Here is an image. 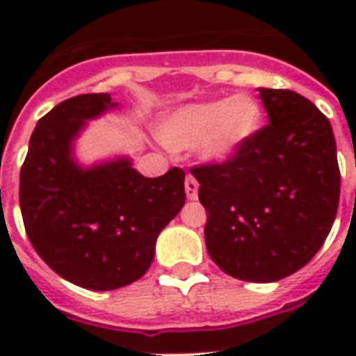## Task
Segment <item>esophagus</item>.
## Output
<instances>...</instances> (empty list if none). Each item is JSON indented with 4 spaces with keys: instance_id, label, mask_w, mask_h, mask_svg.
Segmentation results:
<instances>
[{
    "instance_id": "obj_1",
    "label": "esophagus",
    "mask_w": 356,
    "mask_h": 356,
    "mask_svg": "<svg viewBox=\"0 0 356 356\" xmlns=\"http://www.w3.org/2000/svg\"><path fill=\"white\" fill-rule=\"evenodd\" d=\"M184 190H186V197H188V200H197L200 183H197V181H195L192 175H186V181H184Z\"/></svg>"
}]
</instances>
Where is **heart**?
<instances>
[{"label":"heart","instance_id":"heart-1","mask_svg":"<svg viewBox=\"0 0 356 356\" xmlns=\"http://www.w3.org/2000/svg\"><path fill=\"white\" fill-rule=\"evenodd\" d=\"M262 116L259 99L238 94L175 108L161 122L159 134L172 149L197 145L207 162H225L257 134Z\"/></svg>","mask_w":356,"mask_h":356}]
</instances>
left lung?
<instances>
[{"instance_id":"8db88e82","label":"left lung","mask_w":356,"mask_h":356,"mask_svg":"<svg viewBox=\"0 0 356 356\" xmlns=\"http://www.w3.org/2000/svg\"><path fill=\"white\" fill-rule=\"evenodd\" d=\"M270 123L222 164L192 168L205 242L227 275L273 282L301 270L338 211L340 170L329 120L298 92L259 88Z\"/></svg>"}]
</instances>
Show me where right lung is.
<instances>
[{
  "label": "right lung",
  "instance_id": "1",
  "mask_svg": "<svg viewBox=\"0 0 356 356\" xmlns=\"http://www.w3.org/2000/svg\"><path fill=\"white\" fill-rule=\"evenodd\" d=\"M113 108L111 94L58 103L36 123L19 172V209L35 251L63 279L97 292L144 275L156 236L186 200L181 168L149 179L129 156L77 162L74 144L88 120Z\"/></svg>",
  "mask_w": 356,
  "mask_h": 356
}]
</instances>
